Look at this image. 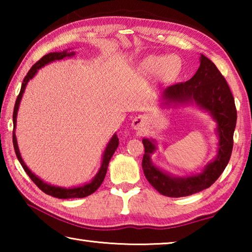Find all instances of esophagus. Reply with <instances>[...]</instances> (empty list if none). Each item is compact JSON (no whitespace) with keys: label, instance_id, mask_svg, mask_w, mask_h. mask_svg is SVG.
Segmentation results:
<instances>
[{"label":"esophagus","instance_id":"1","mask_svg":"<svg viewBox=\"0 0 252 252\" xmlns=\"http://www.w3.org/2000/svg\"><path fill=\"white\" fill-rule=\"evenodd\" d=\"M132 126H133L134 130H142L144 127V118L143 117L135 118L133 122H132Z\"/></svg>","mask_w":252,"mask_h":252}]
</instances>
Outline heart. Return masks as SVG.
Wrapping results in <instances>:
<instances>
[{
    "label": "heart",
    "instance_id": "heart-1",
    "mask_svg": "<svg viewBox=\"0 0 252 252\" xmlns=\"http://www.w3.org/2000/svg\"><path fill=\"white\" fill-rule=\"evenodd\" d=\"M142 66L150 73H160L161 71H164L167 74H173L179 69L177 63L168 57H149L143 61Z\"/></svg>",
    "mask_w": 252,
    "mask_h": 252
}]
</instances>
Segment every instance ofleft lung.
Instances as JSON below:
<instances>
[{"label": "left lung", "mask_w": 252, "mask_h": 252, "mask_svg": "<svg viewBox=\"0 0 252 252\" xmlns=\"http://www.w3.org/2000/svg\"><path fill=\"white\" fill-rule=\"evenodd\" d=\"M162 104L195 103L217 122L219 135L218 155L202 172L183 178L173 177L156 167L151 155L156 151L153 140L143 139L144 155L142 169L147 180L161 194L180 198L200 192L215 183L230 160L233 147V132L237 123L234 99L227 81L211 60L201 54L200 66L195 74L187 82L170 85L162 92Z\"/></svg>", "instance_id": "8db88e82"}]
</instances>
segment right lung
I'll return each instance as SVG.
<instances>
[{"label":"right lung","mask_w":252,"mask_h":252,"mask_svg":"<svg viewBox=\"0 0 252 252\" xmlns=\"http://www.w3.org/2000/svg\"><path fill=\"white\" fill-rule=\"evenodd\" d=\"M74 54H75V52H67V50H65V51H62V52H51L49 54L44 55V57L42 59H40L39 61H37L35 64H34L31 67V69H30V71L28 72V74L25 75V78L23 80V83H22V87H21V91L19 93L18 97H16L14 111H13V147H14L15 155H16V157H18L21 165H22L24 171L27 172L28 176L31 178V180L34 183H35V185L39 187L44 193L49 194V195H52V197L59 198V199L84 198V197H88V195H90V194L94 192L97 188H99L102 185V182H103L104 178H105V174H106V170H108L109 162H110L111 158H112L113 153L116 152L117 148L119 146V139H118L117 134H114L112 138H111V140L108 143V146H106V148H105L104 153H103V158H102L101 167L99 169V171H97V173L95 174V177L92 179V181L89 182V183H85V185L81 186V187L69 188V189H66V188L51 186V185H49V183H46L43 180H41L39 177H36L35 174H34L31 171V170H30L27 167V164H25L24 161L22 160V157H21V153H20L19 147H18V141H16L15 126H16V117H18V110H19V106H20L21 99H22V95H23L24 90H25V87H27L29 81L31 80L32 78H34V75L36 74L37 70L41 69L42 66L49 64L50 62L57 61V60H62V59L66 58V57H73Z\"/></svg>","instance_id":"add662e5"}]
</instances>
